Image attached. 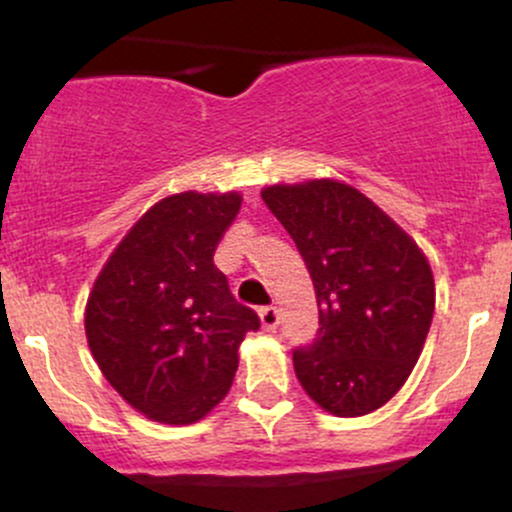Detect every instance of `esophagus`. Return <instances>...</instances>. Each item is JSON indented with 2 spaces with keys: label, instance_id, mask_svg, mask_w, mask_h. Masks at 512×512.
<instances>
[{
  "label": "esophagus",
  "instance_id": "1",
  "mask_svg": "<svg viewBox=\"0 0 512 512\" xmlns=\"http://www.w3.org/2000/svg\"><path fill=\"white\" fill-rule=\"evenodd\" d=\"M279 320H281V313L274 308V305H272V308H262V310H260L262 330H267V332L276 330V327H279Z\"/></svg>",
  "mask_w": 512,
  "mask_h": 512
}]
</instances>
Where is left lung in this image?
<instances>
[{
	"mask_svg": "<svg viewBox=\"0 0 512 512\" xmlns=\"http://www.w3.org/2000/svg\"><path fill=\"white\" fill-rule=\"evenodd\" d=\"M262 199L301 252L320 308L313 344L293 351L298 383L334 416L380 409L407 383L431 327L426 255L346 182L272 185Z\"/></svg>",
	"mask_w": 512,
	"mask_h": 512,
	"instance_id": "8db88e82",
	"label": "left lung"
}]
</instances>
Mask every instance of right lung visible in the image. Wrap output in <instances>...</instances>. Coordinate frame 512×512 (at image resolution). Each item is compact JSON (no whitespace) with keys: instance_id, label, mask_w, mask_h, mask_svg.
<instances>
[{"instance_id":"1","label":"right lung","mask_w":512,"mask_h":512,"mask_svg":"<svg viewBox=\"0 0 512 512\" xmlns=\"http://www.w3.org/2000/svg\"><path fill=\"white\" fill-rule=\"evenodd\" d=\"M238 192H180L129 228L88 293V349L129 407L187 426L228 395L238 346L260 327L228 291L214 250L236 219Z\"/></svg>"}]
</instances>
